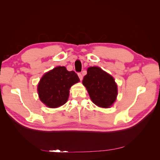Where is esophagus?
<instances>
[{
    "instance_id": "1",
    "label": "esophagus",
    "mask_w": 160,
    "mask_h": 160,
    "mask_svg": "<svg viewBox=\"0 0 160 160\" xmlns=\"http://www.w3.org/2000/svg\"><path fill=\"white\" fill-rule=\"evenodd\" d=\"M78 77H79V78H80V80H82V78H83L82 73H78Z\"/></svg>"
}]
</instances>
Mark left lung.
Returning a JSON list of instances; mask_svg holds the SVG:
<instances>
[{
    "label": "left lung",
    "mask_w": 160,
    "mask_h": 160,
    "mask_svg": "<svg viewBox=\"0 0 160 160\" xmlns=\"http://www.w3.org/2000/svg\"><path fill=\"white\" fill-rule=\"evenodd\" d=\"M82 84L87 88L91 100L98 107H110L116 99L118 87L113 78L100 67L88 68Z\"/></svg>",
    "instance_id": "obj_1"
}]
</instances>
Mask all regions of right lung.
<instances>
[{"label": "right lung", "mask_w": 160, "mask_h": 160, "mask_svg": "<svg viewBox=\"0 0 160 160\" xmlns=\"http://www.w3.org/2000/svg\"><path fill=\"white\" fill-rule=\"evenodd\" d=\"M80 81L75 71H69L64 67H57L46 73L38 85L40 100L46 106L56 108L67 102L69 89Z\"/></svg>", "instance_id": "right-lung-1"}]
</instances>
